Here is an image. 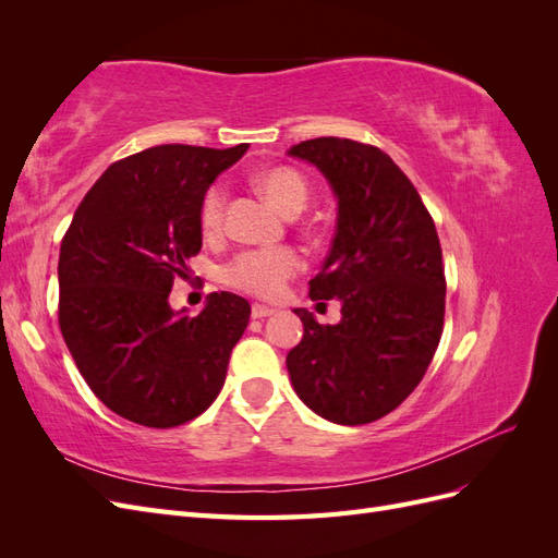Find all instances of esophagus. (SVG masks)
<instances>
[{
  "mask_svg": "<svg viewBox=\"0 0 558 558\" xmlns=\"http://www.w3.org/2000/svg\"><path fill=\"white\" fill-rule=\"evenodd\" d=\"M272 314H277V310H275V307L258 305V302H256V305L251 307V316H253V318H267V316H272Z\"/></svg>",
  "mask_w": 558,
  "mask_h": 558,
  "instance_id": "34e87169",
  "label": "esophagus"
}]
</instances>
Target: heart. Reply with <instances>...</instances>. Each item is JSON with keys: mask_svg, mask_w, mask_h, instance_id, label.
<instances>
[{"mask_svg": "<svg viewBox=\"0 0 558 558\" xmlns=\"http://www.w3.org/2000/svg\"><path fill=\"white\" fill-rule=\"evenodd\" d=\"M256 189L283 214L305 209L310 183L293 167H269L253 177ZM223 191L214 185L199 207V226L205 234H214L223 218ZM305 265L300 251L293 246H260L244 248L223 267V281L232 289L258 298H277Z\"/></svg>", "mask_w": 558, "mask_h": 558, "instance_id": "heart-1", "label": "heart"}]
</instances>
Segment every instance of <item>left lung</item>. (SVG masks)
I'll list each match as a JSON object with an SVG mask.
<instances>
[{
  "instance_id": "1",
  "label": "left lung",
  "mask_w": 558,
  "mask_h": 558,
  "mask_svg": "<svg viewBox=\"0 0 558 558\" xmlns=\"http://www.w3.org/2000/svg\"><path fill=\"white\" fill-rule=\"evenodd\" d=\"M337 197V232L310 298L342 305L337 326L295 310L305 335L286 365L300 400L332 424L363 426L408 398L440 344L445 265L433 216L381 148L340 137L295 144Z\"/></svg>"
}]
</instances>
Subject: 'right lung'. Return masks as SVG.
Returning a JSON list of instances; mask_svg holds the SVG:
<instances>
[{"label": "right lung", "instance_id": "add662e5", "mask_svg": "<svg viewBox=\"0 0 558 558\" xmlns=\"http://www.w3.org/2000/svg\"><path fill=\"white\" fill-rule=\"evenodd\" d=\"M246 144H162L113 162L64 232L58 320L78 373L111 412L174 428L221 393L251 307L209 293L197 316L170 307L177 279L202 248L199 207Z\"/></svg>", "mask_w": 558, "mask_h": 558}]
</instances>
